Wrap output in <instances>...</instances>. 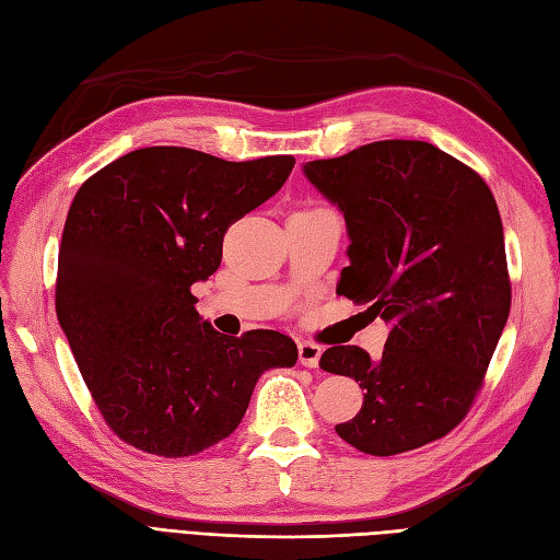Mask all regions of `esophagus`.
<instances>
[{
  "mask_svg": "<svg viewBox=\"0 0 560 560\" xmlns=\"http://www.w3.org/2000/svg\"><path fill=\"white\" fill-rule=\"evenodd\" d=\"M319 354H322V348L313 341H301L299 343V362L303 366L308 369H315L319 364Z\"/></svg>",
  "mask_w": 560,
  "mask_h": 560,
  "instance_id": "obj_1",
  "label": "esophagus"
}]
</instances>
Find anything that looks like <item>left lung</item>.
<instances>
[{"mask_svg": "<svg viewBox=\"0 0 560 560\" xmlns=\"http://www.w3.org/2000/svg\"><path fill=\"white\" fill-rule=\"evenodd\" d=\"M303 175L346 219L350 264L336 294L389 322L378 360L358 346L322 352V369L364 393L336 432L371 455L425 446L465 418L510 317L495 198L467 165L416 140L303 163Z\"/></svg>", "mask_w": 560, "mask_h": 560, "instance_id": "left-lung-1", "label": "left lung"}]
</instances>
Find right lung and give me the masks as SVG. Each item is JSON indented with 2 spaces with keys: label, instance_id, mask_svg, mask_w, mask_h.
Wrapping results in <instances>:
<instances>
[{
  "label": "right lung",
  "instance_id": "1",
  "mask_svg": "<svg viewBox=\"0 0 560 560\" xmlns=\"http://www.w3.org/2000/svg\"><path fill=\"white\" fill-rule=\"evenodd\" d=\"M294 163L147 147L81 184L62 231L56 311L100 413L130 446L206 451L241 425L264 371L296 364L290 336L219 334L191 294L222 264L226 229L276 196Z\"/></svg>",
  "mask_w": 560,
  "mask_h": 560
}]
</instances>
